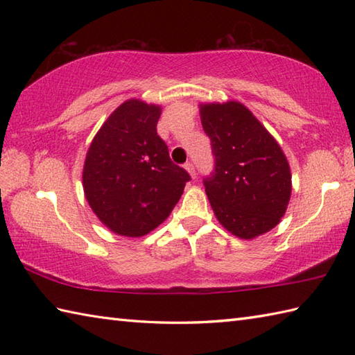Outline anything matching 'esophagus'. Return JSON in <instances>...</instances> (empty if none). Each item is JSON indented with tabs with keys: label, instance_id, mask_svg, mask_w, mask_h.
I'll use <instances>...</instances> for the list:
<instances>
[{
	"label": "esophagus",
	"instance_id": "34e87169",
	"mask_svg": "<svg viewBox=\"0 0 355 355\" xmlns=\"http://www.w3.org/2000/svg\"><path fill=\"white\" fill-rule=\"evenodd\" d=\"M184 169H186L187 172H189V175H191L192 178L197 177V171H195V166H193L192 163H186V164H184Z\"/></svg>",
	"mask_w": 355,
	"mask_h": 355
}]
</instances>
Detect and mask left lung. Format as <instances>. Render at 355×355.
Masks as SVG:
<instances>
[{
  "label": "left lung",
  "mask_w": 355,
  "mask_h": 355,
  "mask_svg": "<svg viewBox=\"0 0 355 355\" xmlns=\"http://www.w3.org/2000/svg\"><path fill=\"white\" fill-rule=\"evenodd\" d=\"M198 107L215 155V172L205 186L216 220L241 239L258 238L276 227L288 207V160L245 105L227 101Z\"/></svg>",
  "instance_id": "8db88e82"
}]
</instances>
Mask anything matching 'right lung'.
I'll return each instance as SVG.
<instances>
[{
  "mask_svg": "<svg viewBox=\"0 0 355 355\" xmlns=\"http://www.w3.org/2000/svg\"><path fill=\"white\" fill-rule=\"evenodd\" d=\"M162 107L128 99L97 131L82 171L84 193L105 227L139 238L175 207L191 177L157 135Z\"/></svg>",
  "mask_w": 355,
  "mask_h": 355,
  "instance_id": "obj_1",
  "label": "right lung"
}]
</instances>
